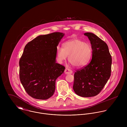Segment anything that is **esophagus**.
Listing matches in <instances>:
<instances>
[{
    "label": "esophagus",
    "instance_id": "esophagus-1",
    "mask_svg": "<svg viewBox=\"0 0 127 127\" xmlns=\"http://www.w3.org/2000/svg\"><path fill=\"white\" fill-rule=\"evenodd\" d=\"M64 73L66 74H72V71L67 68H66L65 70H64Z\"/></svg>",
    "mask_w": 127,
    "mask_h": 127
}]
</instances>
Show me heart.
I'll use <instances>...</instances> for the list:
<instances>
[{
	"mask_svg": "<svg viewBox=\"0 0 127 127\" xmlns=\"http://www.w3.org/2000/svg\"><path fill=\"white\" fill-rule=\"evenodd\" d=\"M92 49L90 44L83 40L75 38L64 42L63 48L58 47L57 55L62 62L68 56V61L77 67L86 65L91 59Z\"/></svg>",
	"mask_w": 127,
	"mask_h": 127,
	"instance_id": "1",
	"label": "heart"
}]
</instances>
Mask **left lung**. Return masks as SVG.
I'll return each instance as SVG.
<instances>
[{
  "mask_svg": "<svg viewBox=\"0 0 127 127\" xmlns=\"http://www.w3.org/2000/svg\"><path fill=\"white\" fill-rule=\"evenodd\" d=\"M91 44L92 59L88 65L74 73L73 90L78 95L90 97L98 95L111 75L112 59L107 43L91 33H86Z\"/></svg>",
  "mask_w": 127,
  "mask_h": 127,
  "instance_id": "left-lung-1",
  "label": "left lung"
}]
</instances>
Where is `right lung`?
I'll list each match as a JSON object with an SVG mask.
<instances>
[{
  "label": "right lung",
  "instance_id": "right-lung-1",
  "mask_svg": "<svg viewBox=\"0 0 127 127\" xmlns=\"http://www.w3.org/2000/svg\"><path fill=\"white\" fill-rule=\"evenodd\" d=\"M64 35L60 32L40 35L25 45L19 62V79L32 97L46 100L54 94L56 80L65 69L56 62L57 46Z\"/></svg>",
  "mask_w": 127,
  "mask_h": 127
}]
</instances>
